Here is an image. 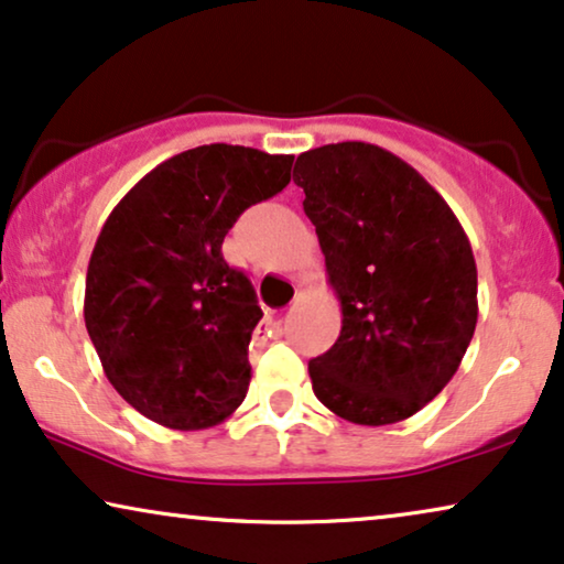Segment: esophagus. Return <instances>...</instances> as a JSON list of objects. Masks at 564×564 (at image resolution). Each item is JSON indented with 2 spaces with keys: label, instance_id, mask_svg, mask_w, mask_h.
I'll return each mask as SVG.
<instances>
[{
  "label": "esophagus",
  "instance_id": "obj_1",
  "mask_svg": "<svg viewBox=\"0 0 564 564\" xmlns=\"http://www.w3.org/2000/svg\"><path fill=\"white\" fill-rule=\"evenodd\" d=\"M262 325H265L262 329H265L268 335H273V333H278V327H281V322H278L275 317H268L265 322H262Z\"/></svg>",
  "mask_w": 564,
  "mask_h": 564
}]
</instances>
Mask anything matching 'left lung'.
Here are the masks:
<instances>
[{"label": "left lung", "mask_w": 564, "mask_h": 564, "mask_svg": "<svg viewBox=\"0 0 564 564\" xmlns=\"http://www.w3.org/2000/svg\"><path fill=\"white\" fill-rule=\"evenodd\" d=\"M294 183L343 312L312 389L356 425L400 423L459 369L477 327V265L459 219L400 156L366 141L299 154Z\"/></svg>", "instance_id": "8db88e82"}]
</instances>
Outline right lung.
<instances>
[{
    "label": "right lung",
    "instance_id": "add662e5",
    "mask_svg": "<svg viewBox=\"0 0 564 564\" xmlns=\"http://www.w3.org/2000/svg\"><path fill=\"white\" fill-rule=\"evenodd\" d=\"M291 154L208 144L147 172L102 224L85 325L116 392L172 431L219 425L250 387L262 312L221 242L239 214L291 180Z\"/></svg>",
    "mask_w": 564,
    "mask_h": 564
}]
</instances>
